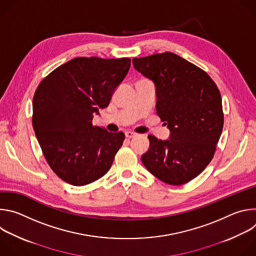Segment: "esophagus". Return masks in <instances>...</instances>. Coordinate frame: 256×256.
<instances>
[{"instance_id": "1", "label": "esophagus", "mask_w": 256, "mask_h": 256, "mask_svg": "<svg viewBox=\"0 0 256 256\" xmlns=\"http://www.w3.org/2000/svg\"><path fill=\"white\" fill-rule=\"evenodd\" d=\"M138 134L136 132H130V130H128L126 132V136L128 138H134Z\"/></svg>"}]
</instances>
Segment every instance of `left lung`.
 <instances>
[{
  "instance_id": "1",
  "label": "left lung",
  "mask_w": 256,
  "mask_h": 256,
  "mask_svg": "<svg viewBox=\"0 0 256 256\" xmlns=\"http://www.w3.org/2000/svg\"><path fill=\"white\" fill-rule=\"evenodd\" d=\"M132 64L155 83L157 114L171 132L167 140L149 134L142 162L167 184H188L212 161L221 136L220 91L206 72L173 52L134 58Z\"/></svg>"
}]
</instances>
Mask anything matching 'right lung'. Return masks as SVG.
I'll use <instances>...</instances> for the list:
<instances>
[{
	"mask_svg": "<svg viewBox=\"0 0 256 256\" xmlns=\"http://www.w3.org/2000/svg\"><path fill=\"white\" fill-rule=\"evenodd\" d=\"M130 58L79 56L44 78L33 97L32 126L44 158L64 182L82 186L110 169L124 140L92 124L126 76Z\"/></svg>",
	"mask_w": 256,
	"mask_h": 256,
	"instance_id": "1",
	"label": "right lung"
}]
</instances>
